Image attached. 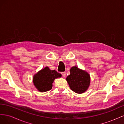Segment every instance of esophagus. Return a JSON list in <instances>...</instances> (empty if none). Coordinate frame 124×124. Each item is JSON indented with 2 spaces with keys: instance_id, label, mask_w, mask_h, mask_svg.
I'll return each mask as SVG.
<instances>
[{
  "instance_id": "obj_1",
  "label": "esophagus",
  "mask_w": 124,
  "mask_h": 124,
  "mask_svg": "<svg viewBox=\"0 0 124 124\" xmlns=\"http://www.w3.org/2000/svg\"><path fill=\"white\" fill-rule=\"evenodd\" d=\"M62 75L63 77H66V72H62Z\"/></svg>"
}]
</instances>
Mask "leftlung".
<instances>
[{
  "label": "left lung",
  "mask_w": 124,
  "mask_h": 124,
  "mask_svg": "<svg viewBox=\"0 0 124 124\" xmlns=\"http://www.w3.org/2000/svg\"><path fill=\"white\" fill-rule=\"evenodd\" d=\"M70 72V74L67 77L66 80L71 89L78 93L85 92L89 86V75L77 67H72Z\"/></svg>",
  "instance_id": "obj_1"
}]
</instances>
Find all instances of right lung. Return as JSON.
Returning a JSON list of instances; mask_svg holds the SVG:
<instances>
[{"instance_id":"add662e5","label":"right lung","mask_w":124,"mask_h":124,"mask_svg":"<svg viewBox=\"0 0 124 124\" xmlns=\"http://www.w3.org/2000/svg\"><path fill=\"white\" fill-rule=\"evenodd\" d=\"M61 77V74L55 70H51L46 67L35 75L33 82L39 91L45 92L52 89V83L55 78Z\"/></svg>"}]
</instances>
